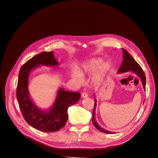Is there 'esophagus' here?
Here are the masks:
<instances>
[{"mask_svg":"<svg viewBox=\"0 0 158 158\" xmlns=\"http://www.w3.org/2000/svg\"><path fill=\"white\" fill-rule=\"evenodd\" d=\"M81 97L82 98H86L88 97V94L86 93H85V92H82L81 94Z\"/></svg>","mask_w":158,"mask_h":158,"instance_id":"34e87169","label":"esophagus"}]
</instances>
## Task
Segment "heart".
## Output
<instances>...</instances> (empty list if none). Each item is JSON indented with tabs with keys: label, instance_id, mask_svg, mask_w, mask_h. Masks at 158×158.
<instances>
[{
	"label": "heart",
	"instance_id": "heart-1",
	"mask_svg": "<svg viewBox=\"0 0 158 158\" xmlns=\"http://www.w3.org/2000/svg\"><path fill=\"white\" fill-rule=\"evenodd\" d=\"M102 63V60L101 59H94L82 65V68L78 69V71H73L72 73V77L76 80L79 84L82 83V76H84L86 74H90L95 72L99 66L101 65ZM107 69V64H103L102 67L97 74L96 79L97 80L100 79L102 76L104 72Z\"/></svg>",
	"mask_w": 158,
	"mask_h": 158
}]
</instances>
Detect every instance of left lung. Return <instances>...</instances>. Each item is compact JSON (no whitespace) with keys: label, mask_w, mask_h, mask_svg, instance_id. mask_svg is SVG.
<instances>
[{"label":"left lung","mask_w":158,"mask_h":158,"mask_svg":"<svg viewBox=\"0 0 158 158\" xmlns=\"http://www.w3.org/2000/svg\"><path fill=\"white\" fill-rule=\"evenodd\" d=\"M123 51V61L122 63V64L120 66V69H118V73H123L129 71H132V72L135 73L137 76H139V77L141 79L142 82L143 84V86L144 89H145V85H146V77H145V74L142 70V67H141L140 65L135 60V59L132 57L129 53L126 51V49L122 48ZM95 105H94V108L93 111V117H92V122L94 123V125L95 127L100 131L104 132V133L107 134H111L112 133L111 132L108 131L107 130H104L103 128H101L99 126L98 124L97 123L95 120V107L97 106V101L95 98Z\"/></svg>","instance_id":"1"}]
</instances>
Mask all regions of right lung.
<instances>
[{"instance_id":"obj_1","label":"right lung","mask_w":158,"mask_h":158,"mask_svg":"<svg viewBox=\"0 0 158 158\" xmlns=\"http://www.w3.org/2000/svg\"><path fill=\"white\" fill-rule=\"evenodd\" d=\"M40 65H58L52 51L37 54L22 65L19 75L16 98L25 120L31 126L42 132L57 131L65 126L69 118L68 108L79 101L81 94L60 88L51 108L48 110L39 108L29 96L28 82L31 71Z\"/></svg>"}]
</instances>
